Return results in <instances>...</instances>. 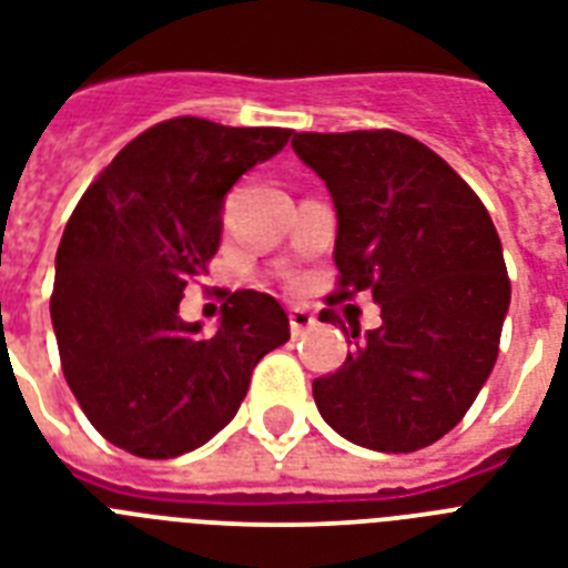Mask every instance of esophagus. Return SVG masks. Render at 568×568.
<instances>
[{
	"instance_id": "obj_1",
	"label": "esophagus",
	"mask_w": 568,
	"mask_h": 568,
	"mask_svg": "<svg viewBox=\"0 0 568 568\" xmlns=\"http://www.w3.org/2000/svg\"><path fill=\"white\" fill-rule=\"evenodd\" d=\"M288 324H292V335L297 338V335H303L308 326H315V317L308 315L306 308H292V312H288Z\"/></svg>"
}]
</instances>
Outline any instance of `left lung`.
I'll use <instances>...</instances> for the list:
<instances>
[{
    "mask_svg": "<svg viewBox=\"0 0 568 568\" xmlns=\"http://www.w3.org/2000/svg\"><path fill=\"white\" fill-rule=\"evenodd\" d=\"M292 149L338 215L329 303L373 292L382 308L364 338L349 324L356 349L312 382L317 412L364 449L432 446L464 419L499 356L510 283L490 212L405 133H294ZM321 321H335L332 308Z\"/></svg>",
    "mask_w": 568,
    "mask_h": 568,
    "instance_id": "8db88e82",
    "label": "left lung"
}]
</instances>
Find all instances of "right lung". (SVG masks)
Segmentation results:
<instances>
[{
	"instance_id": "right-lung-1",
	"label": "right lung",
	"mask_w": 568,
	"mask_h": 568,
	"mask_svg": "<svg viewBox=\"0 0 568 568\" xmlns=\"http://www.w3.org/2000/svg\"><path fill=\"white\" fill-rule=\"evenodd\" d=\"M285 128L180 116L128 142L78 201L54 260L52 326L67 385L95 432L178 458L236 417L253 367L288 341L271 294L236 292L215 335L180 300L221 242L224 197L285 149Z\"/></svg>"
}]
</instances>
